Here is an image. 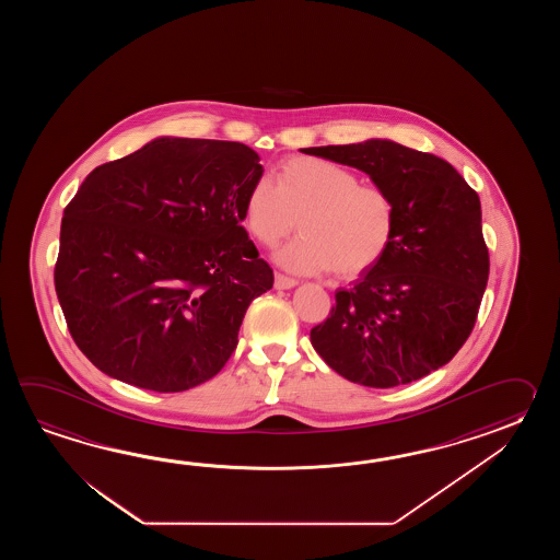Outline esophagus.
<instances>
[{
	"mask_svg": "<svg viewBox=\"0 0 560 560\" xmlns=\"http://www.w3.org/2000/svg\"><path fill=\"white\" fill-rule=\"evenodd\" d=\"M275 285L278 290H290V288L298 285V280H294V278H288V276L284 275H276Z\"/></svg>",
	"mask_w": 560,
	"mask_h": 560,
	"instance_id": "1",
	"label": "esophagus"
}]
</instances>
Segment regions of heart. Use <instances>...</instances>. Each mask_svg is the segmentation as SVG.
Wrapping results in <instances>:
<instances>
[{
    "mask_svg": "<svg viewBox=\"0 0 560 560\" xmlns=\"http://www.w3.org/2000/svg\"><path fill=\"white\" fill-rule=\"evenodd\" d=\"M242 218L252 238L268 248L284 240L298 220L302 234L276 254V262L285 270H332L340 278H357L381 262L393 246L398 208L390 191L360 184L350 167L296 155L276 167L275 182H252Z\"/></svg>",
    "mask_w": 560,
    "mask_h": 560,
    "instance_id": "heart-1",
    "label": "heart"
}]
</instances>
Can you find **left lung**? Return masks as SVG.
Masks as SVG:
<instances>
[{"mask_svg":"<svg viewBox=\"0 0 560 560\" xmlns=\"http://www.w3.org/2000/svg\"><path fill=\"white\" fill-rule=\"evenodd\" d=\"M358 167L393 194V246L357 284L336 292L310 342L346 381L393 388L453 360L475 328L488 282L480 200L439 155L390 140L304 148Z\"/></svg>","mask_w":560,"mask_h":560,"instance_id":"8db88e82","label":"left lung"}]
</instances>
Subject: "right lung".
Returning <instances> with one entry per match:
<instances>
[{
    "instance_id": "right-lung-1",
    "label": "right lung",
    "mask_w": 560,
    "mask_h": 560,
    "mask_svg": "<svg viewBox=\"0 0 560 560\" xmlns=\"http://www.w3.org/2000/svg\"><path fill=\"white\" fill-rule=\"evenodd\" d=\"M262 172L244 143L158 138L84 179L63 210L54 282L95 369L154 393L224 369L252 300L275 284L242 226Z\"/></svg>"
}]
</instances>
